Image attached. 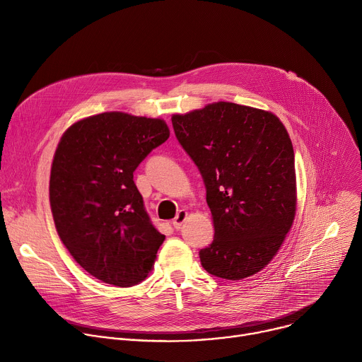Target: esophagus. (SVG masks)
Wrapping results in <instances>:
<instances>
[{"label":"esophagus","instance_id":"34e87169","mask_svg":"<svg viewBox=\"0 0 362 362\" xmlns=\"http://www.w3.org/2000/svg\"><path fill=\"white\" fill-rule=\"evenodd\" d=\"M186 218H187V212H186V211H179L177 215H176V218L173 219V226H175V229H180V226L183 225V222L186 221Z\"/></svg>","mask_w":362,"mask_h":362}]
</instances>
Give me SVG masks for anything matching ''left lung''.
<instances>
[{
  "mask_svg": "<svg viewBox=\"0 0 362 362\" xmlns=\"http://www.w3.org/2000/svg\"><path fill=\"white\" fill-rule=\"evenodd\" d=\"M172 124L203 177L214 219L202 267L229 281L255 275L295 219V156L285 126L271 112L229 101L173 115Z\"/></svg>",
  "mask_w": 362,
  "mask_h": 362,
  "instance_id": "left-lung-1",
  "label": "left lung"
}]
</instances>
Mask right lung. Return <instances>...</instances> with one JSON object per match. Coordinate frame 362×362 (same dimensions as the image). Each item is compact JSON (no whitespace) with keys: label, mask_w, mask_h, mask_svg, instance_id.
<instances>
[{"label":"right lung","mask_w":362,"mask_h":362,"mask_svg":"<svg viewBox=\"0 0 362 362\" xmlns=\"http://www.w3.org/2000/svg\"><path fill=\"white\" fill-rule=\"evenodd\" d=\"M170 136L162 119L107 112L71 124L49 176L57 233L76 262L120 288L144 281L165 240L153 226L133 172Z\"/></svg>","instance_id":"obj_1"}]
</instances>
